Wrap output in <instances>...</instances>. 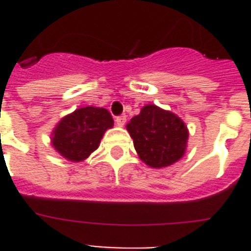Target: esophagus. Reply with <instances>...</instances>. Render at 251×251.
Segmentation results:
<instances>
[{"mask_svg":"<svg viewBox=\"0 0 251 251\" xmlns=\"http://www.w3.org/2000/svg\"><path fill=\"white\" fill-rule=\"evenodd\" d=\"M126 122V116H120L116 118V125L117 126H124Z\"/></svg>","mask_w":251,"mask_h":251,"instance_id":"esophagus-1","label":"esophagus"}]
</instances>
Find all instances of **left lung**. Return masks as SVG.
Masks as SVG:
<instances>
[{
    "instance_id": "1",
    "label": "left lung",
    "mask_w": 251,
    "mask_h": 251,
    "mask_svg": "<svg viewBox=\"0 0 251 251\" xmlns=\"http://www.w3.org/2000/svg\"><path fill=\"white\" fill-rule=\"evenodd\" d=\"M138 156L151 168H167L182 159L189 129L171 110L147 104L126 125Z\"/></svg>"
}]
</instances>
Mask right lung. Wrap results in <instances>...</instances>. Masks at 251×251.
Returning <instances> with one entry per match:
<instances>
[{
    "label": "right lung",
    "instance_id": "add662e5",
    "mask_svg": "<svg viewBox=\"0 0 251 251\" xmlns=\"http://www.w3.org/2000/svg\"><path fill=\"white\" fill-rule=\"evenodd\" d=\"M112 127L113 118L105 108L84 106L61 118L50 143L64 159L79 163L98 150L104 133Z\"/></svg>",
    "mask_w": 251,
    "mask_h": 251
}]
</instances>
